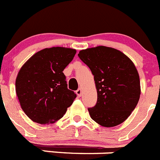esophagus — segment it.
Returning a JSON list of instances; mask_svg holds the SVG:
<instances>
[{
	"label": "esophagus",
	"mask_w": 160,
	"mask_h": 160,
	"mask_svg": "<svg viewBox=\"0 0 160 160\" xmlns=\"http://www.w3.org/2000/svg\"><path fill=\"white\" fill-rule=\"evenodd\" d=\"M76 93H77L78 96H81L82 94V88H78V89L77 90V91H76Z\"/></svg>",
	"instance_id": "34e87169"
}]
</instances>
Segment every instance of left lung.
<instances>
[{
  "instance_id": "8db88e82",
  "label": "left lung",
  "mask_w": 160,
  "mask_h": 160,
  "mask_svg": "<svg viewBox=\"0 0 160 160\" xmlns=\"http://www.w3.org/2000/svg\"><path fill=\"white\" fill-rule=\"evenodd\" d=\"M78 57L91 69L96 87L97 103L88 108L91 119L108 128L124 122L141 95L133 61L120 50L105 46L83 49Z\"/></svg>"
}]
</instances>
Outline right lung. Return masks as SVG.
Instances as JSON below:
<instances>
[{
  "label": "right lung",
  "mask_w": 160,
  "mask_h": 160,
  "mask_svg": "<svg viewBox=\"0 0 160 160\" xmlns=\"http://www.w3.org/2000/svg\"><path fill=\"white\" fill-rule=\"evenodd\" d=\"M76 52L64 47L42 49L21 67L15 89L22 109L31 121L53 124L73 103L77 95L67 88L63 70Z\"/></svg>",
  "instance_id": "obj_1"
}]
</instances>
